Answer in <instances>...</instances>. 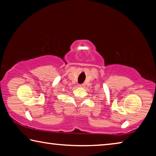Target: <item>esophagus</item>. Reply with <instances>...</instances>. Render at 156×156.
<instances>
[{"label": "esophagus", "instance_id": "esophagus-1", "mask_svg": "<svg viewBox=\"0 0 156 156\" xmlns=\"http://www.w3.org/2000/svg\"><path fill=\"white\" fill-rule=\"evenodd\" d=\"M84 86H85V84H84V83H83V84H80V87H84Z\"/></svg>", "mask_w": 156, "mask_h": 156}]
</instances>
